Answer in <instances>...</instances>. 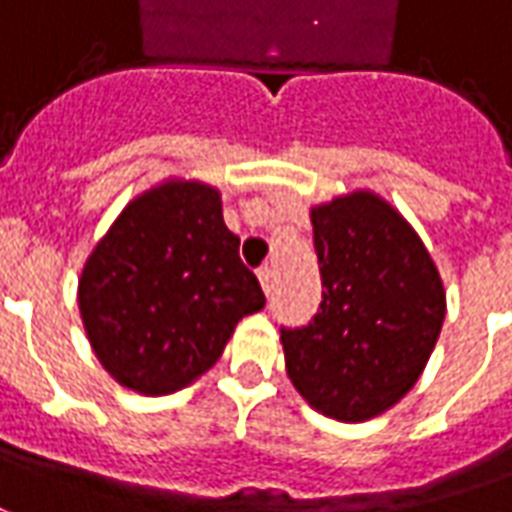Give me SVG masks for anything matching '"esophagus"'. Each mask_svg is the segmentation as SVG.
I'll use <instances>...</instances> for the list:
<instances>
[{"label":"esophagus","instance_id":"1","mask_svg":"<svg viewBox=\"0 0 512 512\" xmlns=\"http://www.w3.org/2000/svg\"><path fill=\"white\" fill-rule=\"evenodd\" d=\"M257 280H260V285H263V291L271 293V268L268 266L257 268Z\"/></svg>","mask_w":512,"mask_h":512}]
</instances>
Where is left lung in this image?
I'll use <instances>...</instances> for the list:
<instances>
[{
  "label": "left lung",
  "mask_w": 512,
  "mask_h": 512,
  "mask_svg": "<svg viewBox=\"0 0 512 512\" xmlns=\"http://www.w3.org/2000/svg\"><path fill=\"white\" fill-rule=\"evenodd\" d=\"M321 305L285 330L293 388L335 421H368L405 396L430 360L446 316L438 268L418 232L371 191L310 210Z\"/></svg>",
  "instance_id": "1"
}]
</instances>
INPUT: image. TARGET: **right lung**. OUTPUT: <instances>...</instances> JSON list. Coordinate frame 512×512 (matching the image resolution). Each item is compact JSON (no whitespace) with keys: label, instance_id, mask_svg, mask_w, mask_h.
<instances>
[{"label":"right lung","instance_id":"right-lung-1","mask_svg":"<svg viewBox=\"0 0 512 512\" xmlns=\"http://www.w3.org/2000/svg\"><path fill=\"white\" fill-rule=\"evenodd\" d=\"M227 230L221 194L166 180L135 196L85 260L80 316L99 363L138 393H174L202 377L235 324L266 305Z\"/></svg>","mask_w":512,"mask_h":512}]
</instances>
